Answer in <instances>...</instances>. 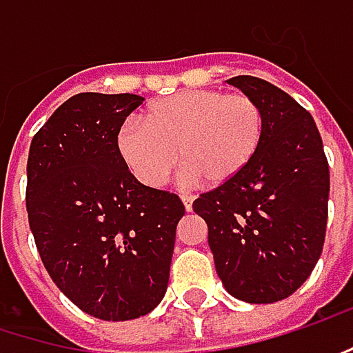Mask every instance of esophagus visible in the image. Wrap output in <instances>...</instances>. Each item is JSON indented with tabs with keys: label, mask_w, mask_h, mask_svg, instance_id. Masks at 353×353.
Listing matches in <instances>:
<instances>
[{
	"label": "esophagus",
	"mask_w": 353,
	"mask_h": 353,
	"mask_svg": "<svg viewBox=\"0 0 353 353\" xmlns=\"http://www.w3.org/2000/svg\"><path fill=\"white\" fill-rule=\"evenodd\" d=\"M181 201H183V205H185V211H192V201H194V199H192V196H187V194H183V196H181Z\"/></svg>",
	"instance_id": "esophagus-1"
}]
</instances>
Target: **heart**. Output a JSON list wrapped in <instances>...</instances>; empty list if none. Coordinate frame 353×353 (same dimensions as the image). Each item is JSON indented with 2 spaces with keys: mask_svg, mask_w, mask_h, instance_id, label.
I'll return each instance as SVG.
<instances>
[{
  "mask_svg": "<svg viewBox=\"0 0 353 353\" xmlns=\"http://www.w3.org/2000/svg\"><path fill=\"white\" fill-rule=\"evenodd\" d=\"M144 123L124 122L116 146L134 179L150 189L163 187L176 163L207 189L231 183L255 159L265 130L261 106L251 96L221 90L154 100Z\"/></svg>",
  "mask_w": 353,
  "mask_h": 353,
  "instance_id": "obj_1",
  "label": "heart"
}]
</instances>
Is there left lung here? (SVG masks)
Returning a JSON list of instances; mask_svg holds the SVG:
<instances>
[{
  "instance_id": "1",
  "label": "left lung",
  "mask_w": 353,
  "mask_h": 353,
  "mask_svg": "<svg viewBox=\"0 0 353 353\" xmlns=\"http://www.w3.org/2000/svg\"><path fill=\"white\" fill-rule=\"evenodd\" d=\"M227 82L261 106L263 140L239 176L201 194L192 211L209 227L225 290L247 303H273L299 290L321 255L330 168L312 114L288 92L255 76Z\"/></svg>"
}]
</instances>
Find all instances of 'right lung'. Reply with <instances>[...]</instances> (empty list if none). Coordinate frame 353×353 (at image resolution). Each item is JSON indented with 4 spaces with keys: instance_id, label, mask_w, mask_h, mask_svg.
<instances>
[{
    "instance_id": "right-lung-1",
    "label": "right lung",
    "mask_w": 353,
    "mask_h": 353,
    "mask_svg": "<svg viewBox=\"0 0 353 353\" xmlns=\"http://www.w3.org/2000/svg\"><path fill=\"white\" fill-rule=\"evenodd\" d=\"M142 100L76 94L28 157L26 203L43 267L74 305L104 321L137 319L163 301L185 214L176 194L144 187L118 154V130Z\"/></svg>"
}]
</instances>
